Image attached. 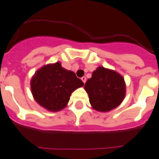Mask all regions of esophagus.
I'll list each match as a JSON object with an SVG mask.
<instances>
[{
  "label": "esophagus",
  "instance_id": "esophagus-1",
  "mask_svg": "<svg viewBox=\"0 0 159 159\" xmlns=\"http://www.w3.org/2000/svg\"><path fill=\"white\" fill-rule=\"evenodd\" d=\"M81 80H82V81L83 82V83H86V78L85 77V76H83V77L81 78Z\"/></svg>",
  "mask_w": 159,
  "mask_h": 159
}]
</instances>
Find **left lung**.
Masks as SVG:
<instances>
[{"mask_svg":"<svg viewBox=\"0 0 159 159\" xmlns=\"http://www.w3.org/2000/svg\"><path fill=\"white\" fill-rule=\"evenodd\" d=\"M93 109L108 112L118 107L126 95V84L123 76L114 70L97 67L84 86Z\"/></svg>","mask_w":159,"mask_h":159,"instance_id":"left-lung-1","label":"left lung"}]
</instances>
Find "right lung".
Returning <instances> with one entry per match:
<instances>
[{
    "label": "right lung",
    "mask_w": 159,
    "mask_h": 159,
    "mask_svg": "<svg viewBox=\"0 0 159 159\" xmlns=\"http://www.w3.org/2000/svg\"><path fill=\"white\" fill-rule=\"evenodd\" d=\"M84 85L60 62L47 64L37 70L31 80V90L34 100L45 109L57 112L67 106L73 91Z\"/></svg>",
    "instance_id": "obj_1"
}]
</instances>
